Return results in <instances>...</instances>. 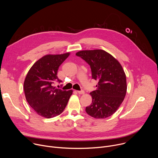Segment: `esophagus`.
Returning a JSON list of instances; mask_svg holds the SVG:
<instances>
[{"label": "esophagus", "instance_id": "obj_1", "mask_svg": "<svg viewBox=\"0 0 158 158\" xmlns=\"http://www.w3.org/2000/svg\"><path fill=\"white\" fill-rule=\"evenodd\" d=\"M77 93L79 94H84L85 93L84 91H83V90H81V91H78Z\"/></svg>", "mask_w": 158, "mask_h": 158}]
</instances>
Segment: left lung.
Instances as JSON below:
<instances>
[{
    "mask_svg": "<svg viewBox=\"0 0 158 158\" xmlns=\"http://www.w3.org/2000/svg\"><path fill=\"white\" fill-rule=\"evenodd\" d=\"M76 55L90 65L92 78L98 81L97 89L90 93L93 101L86 107V112L98 119L110 116L119 108L126 94V77L121 65L101 49L81 51Z\"/></svg>",
    "mask_w": 158,
    "mask_h": 158,
    "instance_id": "left-lung-1",
    "label": "left lung"
}]
</instances>
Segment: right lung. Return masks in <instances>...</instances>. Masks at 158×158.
<instances>
[{"instance_id": "right-lung-1", "label": "right lung", "mask_w": 158, "mask_h": 158, "mask_svg": "<svg viewBox=\"0 0 158 158\" xmlns=\"http://www.w3.org/2000/svg\"><path fill=\"white\" fill-rule=\"evenodd\" d=\"M69 54L44 56L34 63L26 77V100L40 116L49 119L60 114L73 94V90L62 91L53 86L55 82H62L57 77V71Z\"/></svg>"}]
</instances>
